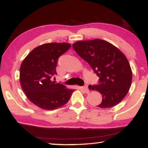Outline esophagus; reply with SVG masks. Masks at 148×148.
I'll return each instance as SVG.
<instances>
[{"label": "esophagus", "mask_w": 148, "mask_h": 148, "mask_svg": "<svg viewBox=\"0 0 148 148\" xmlns=\"http://www.w3.org/2000/svg\"><path fill=\"white\" fill-rule=\"evenodd\" d=\"M82 89H83V90H84L86 93L89 92V90H88V86L87 85H85V86H84V87H82Z\"/></svg>", "instance_id": "esophagus-1"}]
</instances>
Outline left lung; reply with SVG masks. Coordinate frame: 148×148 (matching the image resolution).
Returning <instances> with one entry per match:
<instances>
[{
  "instance_id": "1",
  "label": "left lung",
  "mask_w": 148,
  "mask_h": 148,
  "mask_svg": "<svg viewBox=\"0 0 148 148\" xmlns=\"http://www.w3.org/2000/svg\"><path fill=\"white\" fill-rule=\"evenodd\" d=\"M72 47L99 77L100 83L90 86L101 95L98 107L110 108L122 101L132 82V71L125 56L113 45L99 39L77 41Z\"/></svg>"
}]
</instances>
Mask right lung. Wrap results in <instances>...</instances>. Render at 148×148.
<instances>
[{
	"instance_id": "1",
	"label": "right lung",
	"mask_w": 148,
	"mask_h": 148,
	"mask_svg": "<svg viewBox=\"0 0 148 148\" xmlns=\"http://www.w3.org/2000/svg\"><path fill=\"white\" fill-rule=\"evenodd\" d=\"M71 47L66 42H50L35 48L20 67V82L28 100L45 110H53L66 104L74 89L56 83L58 58Z\"/></svg>"
}]
</instances>
